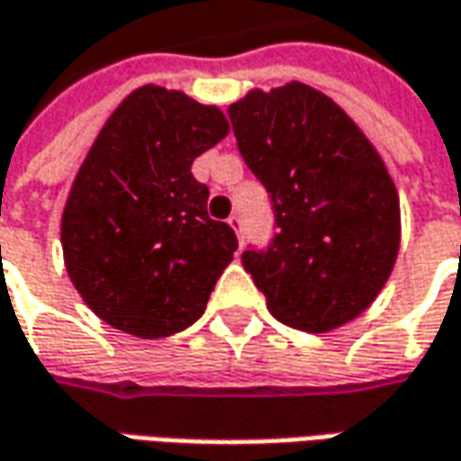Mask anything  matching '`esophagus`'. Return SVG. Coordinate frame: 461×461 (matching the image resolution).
I'll return each instance as SVG.
<instances>
[{
	"instance_id": "obj_1",
	"label": "esophagus",
	"mask_w": 461,
	"mask_h": 461,
	"mask_svg": "<svg viewBox=\"0 0 461 461\" xmlns=\"http://www.w3.org/2000/svg\"><path fill=\"white\" fill-rule=\"evenodd\" d=\"M230 227L237 234V240H242V234H245V221H242V216H230Z\"/></svg>"
}]
</instances>
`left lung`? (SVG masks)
I'll return each mask as SVG.
<instances>
[{
  "mask_svg": "<svg viewBox=\"0 0 461 461\" xmlns=\"http://www.w3.org/2000/svg\"><path fill=\"white\" fill-rule=\"evenodd\" d=\"M237 148L270 194L276 227L242 265L280 324L324 334L383 291L401 245L388 167L344 109L306 84L230 106Z\"/></svg>",
  "mask_w": 461,
  "mask_h": 461,
  "instance_id": "obj_1",
  "label": "left lung"
}]
</instances>
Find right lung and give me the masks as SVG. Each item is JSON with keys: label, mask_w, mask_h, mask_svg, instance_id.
I'll return each mask as SVG.
<instances>
[{"label": "right lung", "mask_w": 461, "mask_h": 461, "mask_svg": "<svg viewBox=\"0 0 461 461\" xmlns=\"http://www.w3.org/2000/svg\"><path fill=\"white\" fill-rule=\"evenodd\" d=\"M230 132L216 106L183 91H132L78 167L60 242L71 283L109 326L160 339L191 326L237 249L206 214L191 166Z\"/></svg>", "instance_id": "add662e5"}]
</instances>
